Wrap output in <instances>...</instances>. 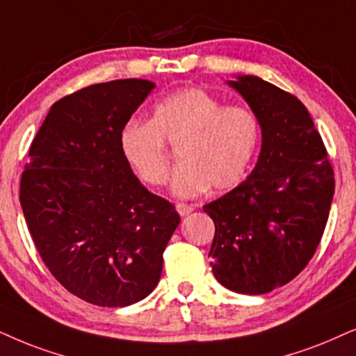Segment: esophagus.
Returning <instances> with one entry per match:
<instances>
[{
	"instance_id": "esophagus-1",
	"label": "esophagus",
	"mask_w": 356,
	"mask_h": 356,
	"mask_svg": "<svg viewBox=\"0 0 356 356\" xmlns=\"http://www.w3.org/2000/svg\"><path fill=\"white\" fill-rule=\"evenodd\" d=\"M175 210L179 211V215H181V217H187L188 213H192L193 211V207L187 205V204H175Z\"/></svg>"
}]
</instances>
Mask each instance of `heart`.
Returning a JSON list of instances; mask_svg holds the SVG:
<instances>
[{
  "label": "heart",
  "mask_w": 356,
  "mask_h": 356,
  "mask_svg": "<svg viewBox=\"0 0 356 356\" xmlns=\"http://www.w3.org/2000/svg\"><path fill=\"white\" fill-rule=\"evenodd\" d=\"M164 141L177 147L181 163L170 191L181 199L211 186L230 191L250 172L261 141L258 115L248 106L228 105L202 88L175 92L152 110L151 121H128L120 131V151L147 186H163L170 156Z\"/></svg>",
  "instance_id": "heart-1"
}]
</instances>
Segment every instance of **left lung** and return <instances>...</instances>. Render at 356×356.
Returning a JSON list of instances; mask_svg holds the SVG:
<instances>
[{
    "mask_svg": "<svg viewBox=\"0 0 356 356\" xmlns=\"http://www.w3.org/2000/svg\"><path fill=\"white\" fill-rule=\"evenodd\" d=\"M227 83L258 115L261 151L245 182L204 205L215 223L211 271L233 292L266 294L292 281L316 253L334 170L302 102L254 75Z\"/></svg>",
    "mask_w": 356,
    "mask_h": 356,
    "instance_id": "left-lung-1",
    "label": "left lung"
}]
</instances>
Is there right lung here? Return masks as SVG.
Instances as JSON below:
<instances>
[{"label":"right lung","instance_id":"right-lung-1","mask_svg":"<svg viewBox=\"0 0 356 356\" xmlns=\"http://www.w3.org/2000/svg\"><path fill=\"white\" fill-rule=\"evenodd\" d=\"M156 85L124 79L54 103L29 149L19 200L35 248L77 298L126 307L149 296L181 217L139 182L120 131Z\"/></svg>","mask_w":356,"mask_h":356}]
</instances>
